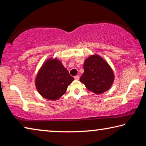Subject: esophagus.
<instances>
[{
  "label": "esophagus",
  "instance_id": "1",
  "mask_svg": "<svg viewBox=\"0 0 146 146\" xmlns=\"http://www.w3.org/2000/svg\"><path fill=\"white\" fill-rule=\"evenodd\" d=\"M74 78L75 79V80H79V78H80V76H79L78 75H76V76H74Z\"/></svg>",
  "mask_w": 146,
  "mask_h": 146
}]
</instances>
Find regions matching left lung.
I'll list each match as a JSON object with an SVG mask.
<instances>
[{"mask_svg":"<svg viewBox=\"0 0 146 146\" xmlns=\"http://www.w3.org/2000/svg\"><path fill=\"white\" fill-rule=\"evenodd\" d=\"M84 72L80 81L89 91L101 94L111 88L114 80V73L109 64L98 55H91L84 64Z\"/></svg>","mask_w":146,"mask_h":146,"instance_id":"1","label":"left lung"}]
</instances>
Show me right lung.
I'll list each match as a JSON object with an SVG mask.
<instances>
[{"instance_id": "1", "label": "right lung", "mask_w": 146, "mask_h": 146, "mask_svg": "<svg viewBox=\"0 0 146 146\" xmlns=\"http://www.w3.org/2000/svg\"><path fill=\"white\" fill-rule=\"evenodd\" d=\"M74 78L57 59L49 58L42 66L35 85L42 97L50 100L58 99L67 90Z\"/></svg>"}]
</instances>
